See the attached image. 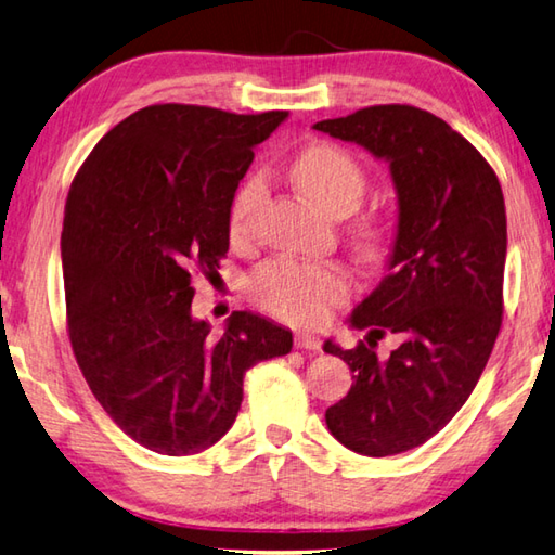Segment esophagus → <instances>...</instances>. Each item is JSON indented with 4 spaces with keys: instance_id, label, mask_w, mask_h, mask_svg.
<instances>
[{
    "instance_id": "1",
    "label": "esophagus",
    "mask_w": 555,
    "mask_h": 555,
    "mask_svg": "<svg viewBox=\"0 0 555 555\" xmlns=\"http://www.w3.org/2000/svg\"><path fill=\"white\" fill-rule=\"evenodd\" d=\"M295 348L299 350H321V338L317 336V333H297L295 336Z\"/></svg>"
}]
</instances>
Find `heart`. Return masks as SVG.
Segmentation results:
<instances>
[{
    "label": "heart",
    "instance_id": "1",
    "mask_svg": "<svg viewBox=\"0 0 555 555\" xmlns=\"http://www.w3.org/2000/svg\"><path fill=\"white\" fill-rule=\"evenodd\" d=\"M292 176L311 203L328 215H348L367 191V173L354 156L338 144L317 142L297 156ZM266 197V179L248 176L229 205V232L242 236L248 219ZM382 234L372 227L360 229V246L374 254ZM352 287L350 270L340 263H309V260L278 258L260 266L248 278V297L273 317L311 326L326 319L331 307L348 297Z\"/></svg>",
    "mask_w": 555,
    "mask_h": 555
}]
</instances>
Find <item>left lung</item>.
Masks as SVG:
<instances>
[{"instance_id":"obj_1","label":"left lung","mask_w":555,"mask_h":555,"mask_svg":"<svg viewBox=\"0 0 555 555\" xmlns=\"http://www.w3.org/2000/svg\"><path fill=\"white\" fill-rule=\"evenodd\" d=\"M313 130L354 142L389 164L399 224L389 273L352 311L367 340L323 350L348 362L354 384L326 411L340 444L364 456L421 447L472 396L503 323L507 217L503 188L472 142L415 106H370ZM402 338L389 361L373 338Z\"/></svg>"}]
</instances>
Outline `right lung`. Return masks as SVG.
Returning a JSON list of instances; mask_svg holds the SVG:
<instances>
[{
    "mask_svg": "<svg viewBox=\"0 0 555 555\" xmlns=\"http://www.w3.org/2000/svg\"><path fill=\"white\" fill-rule=\"evenodd\" d=\"M285 118L156 103L103 134L72 181L60 238L72 350L103 411L156 454L222 440L244 374L292 350L258 313L234 311L222 336L191 313L193 275L217 273L229 250L254 147Z\"/></svg>",
    "mask_w": 555,
    "mask_h": 555,
    "instance_id": "obj_1",
    "label": "right lung"
}]
</instances>
